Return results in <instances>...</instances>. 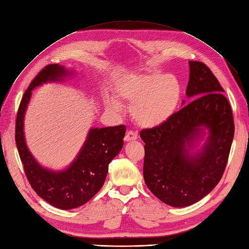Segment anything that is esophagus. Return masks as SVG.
Here are the masks:
<instances>
[{
    "instance_id": "34e87169",
    "label": "esophagus",
    "mask_w": 249,
    "mask_h": 249,
    "mask_svg": "<svg viewBox=\"0 0 249 249\" xmlns=\"http://www.w3.org/2000/svg\"><path fill=\"white\" fill-rule=\"evenodd\" d=\"M137 139V134L134 133L133 131H127L125 133L124 136V141H131V140H135Z\"/></svg>"
}]
</instances>
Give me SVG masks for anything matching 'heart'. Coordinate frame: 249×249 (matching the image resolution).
Segmentation results:
<instances>
[{"label": "heart", "mask_w": 249, "mask_h": 249, "mask_svg": "<svg viewBox=\"0 0 249 249\" xmlns=\"http://www.w3.org/2000/svg\"><path fill=\"white\" fill-rule=\"evenodd\" d=\"M115 96L131 105L132 117L138 125L154 127L167 122L176 112L182 87L176 76L154 71L126 77L117 85ZM108 106L114 112L122 111V105L115 99L109 100Z\"/></svg>", "instance_id": "1"}]
</instances>
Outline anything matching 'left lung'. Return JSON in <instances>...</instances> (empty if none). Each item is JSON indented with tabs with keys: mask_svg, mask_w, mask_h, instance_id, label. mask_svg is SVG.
<instances>
[{
	"mask_svg": "<svg viewBox=\"0 0 249 249\" xmlns=\"http://www.w3.org/2000/svg\"><path fill=\"white\" fill-rule=\"evenodd\" d=\"M186 95L195 98L164 124L140 131L144 144L143 178L146 186L167 205L183 207L211 193L223 176L234 134L230 102L212 70L190 60ZM210 131L203 151L190 157L186 143L199 126Z\"/></svg>",
	"mask_w": 249,
	"mask_h": 249,
	"instance_id": "1",
	"label": "left lung"
}]
</instances>
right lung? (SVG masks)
I'll return each mask as SVG.
<instances>
[{
    "label": "right lung",
    "mask_w": 249,
    "mask_h": 249,
    "mask_svg": "<svg viewBox=\"0 0 249 249\" xmlns=\"http://www.w3.org/2000/svg\"><path fill=\"white\" fill-rule=\"evenodd\" d=\"M66 74L63 67L47 65L32 79L18 106L16 120V143L23 169L31 187L39 197L60 210H71L88 202L105 183L108 167L124 145L125 126L92 129L76 160L64 172L54 173L39 166L27 149L23 132L24 114L31 90Z\"/></svg>",
    "instance_id": "obj_1"
}]
</instances>
